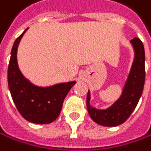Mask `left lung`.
<instances>
[{"instance_id": "obj_1", "label": "left lung", "mask_w": 151, "mask_h": 151, "mask_svg": "<svg viewBox=\"0 0 151 151\" xmlns=\"http://www.w3.org/2000/svg\"><path fill=\"white\" fill-rule=\"evenodd\" d=\"M130 44L134 59L122 92L118 100L107 109H97L91 105V91L87 95V109L90 117L99 125L116 127L127 120L135 109L141 97L145 83V50L141 40L133 38Z\"/></svg>"}]
</instances>
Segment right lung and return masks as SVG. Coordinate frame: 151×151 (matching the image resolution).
I'll return each instance as SVG.
<instances>
[{
  "mask_svg": "<svg viewBox=\"0 0 151 151\" xmlns=\"http://www.w3.org/2000/svg\"><path fill=\"white\" fill-rule=\"evenodd\" d=\"M26 30L13 43L8 67V85L13 102L21 115L35 124H49L60 115L63 101L75 81L60 82L50 86H38L29 81L21 71L17 51Z\"/></svg>",
  "mask_w": 151,
  "mask_h": 151,
  "instance_id": "1",
  "label": "right lung"
}]
</instances>
